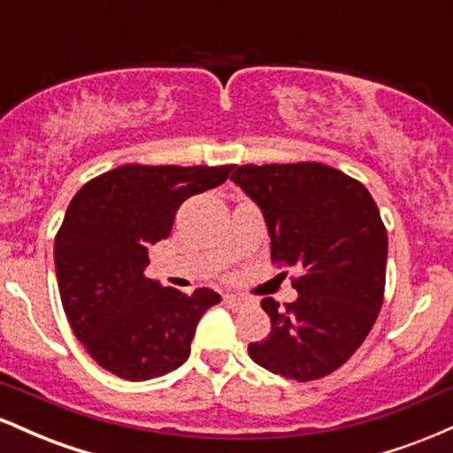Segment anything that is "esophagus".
Here are the masks:
<instances>
[{
    "mask_svg": "<svg viewBox=\"0 0 453 453\" xmlns=\"http://www.w3.org/2000/svg\"><path fill=\"white\" fill-rule=\"evenodd\" d=\"M249 303H251V300L244 298V296H236V294H227V296H226V304L230 306L232 311H242V309H247Z\"/></svg>",
    "mask_w": 453,
    "mask_h": 453,
    "instance_id": "obj_1",
    "label": "esophagus"
}]
</instances>
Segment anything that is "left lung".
Returning a JSON list of instances; mask_svg holds the SVG:
<instances>
[{"label":"left lung","mask_w":453,"mask_h":453,"mask_svg":"<svg viewBox=\"0 0 453 453\" xmlns=\"http://www.w3.org/2000/svg\"><path fill=\"white\" fill-rule=\"evenodd\" d=\"M230 179L262 211L273 262L300 268L298 298H264L270 334L249 345L266 371L313 381L342 366L375 324L386 289L388 232L362 183L330 165H238Z\"/></svg>","instance_id":"left-lung-1"}]
</instances>
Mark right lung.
<instances>
[{
	"mask_svg": "<svg viewBox=\"0 0 453 453\" xmlns=\"http://www.w3.org/2000/svg\"><path fill=\"white\" fill-rule=\"evenodd\" d=\"M232 168L127 164L72 197L55 238L61 304L76 339L112 375L147 381L189 357L197 321L221 296L147 279L149 249L170 236L187 197L221 185Z\"/></svg>",
	"mask_w": 453,
	"mask_h": 453,
	"instance_id": "add662e5",
	"label": "right lung"
}]
</instances>
